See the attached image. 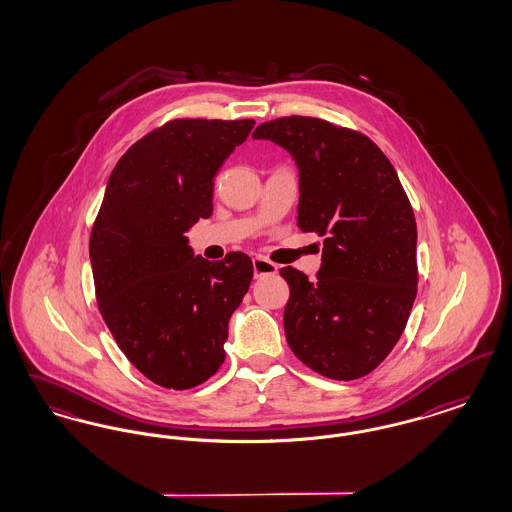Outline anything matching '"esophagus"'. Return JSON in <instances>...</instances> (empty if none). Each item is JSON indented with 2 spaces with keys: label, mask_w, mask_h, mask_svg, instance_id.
Listing matches in <instances>:
<instances>
[{
  "label": "esophagus",
  "mask_w": 512,
  "mask_h": 512,
  "mask_svg": "<svg viewBox=\"0 0 512 512\" xmlns=\"http://www.w3.org/2000/svg\"><path fill=\"white\" fill-rule=\"evenodd\" d=\"M253 272H255V278H263V276L276 274L278 267L274 263H270L265 257H255L253 259Z\"/></svg>",
  "instance_id": "esophagus-1"
}]
</instances>
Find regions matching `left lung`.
<instances>
[{
    "mask_svg": "<svg viewBox=\"0 0 512 512\" xmlns=\"http://www.w3.org/2000/svg\"><path fill=\"white\" fill-rule=\"evenodd\" d=\"M255 140L299 167L297 226L322 242L315 282L297 268L284 330L295 357L332 380H357L401 338L418 284L416 220L390 159L368 136L317 117L263 122Z\"/></svg>",
    "mask_w": 512,
    "mask_h": 512,
    "instance_id": "8db88e82",
    "label": "left lung"
}]
</instances>
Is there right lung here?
Returning a JSON list of instances; mask_svg holds the SVG:
<instances>
[{
    "instance_id": "right-lung-1",
    "label": "right lung",
    "mask_w": 512,
    "mask_h": 512,
    "mask_svg": "<svg viewBox=\"0 0 512 512\" xmlns=\"http://www.w3.org/2000/svg\"><path fill=\"white\" fill-rule=\"evenodd\" d=\"M253 124L165 122L109 176L90 234L96 301L126 359L161 388L190 390L224 363L253 263L242 251L215 263L195 257L184 232L211 217L213 178Z\"/></svg>"
}]
</instances>
